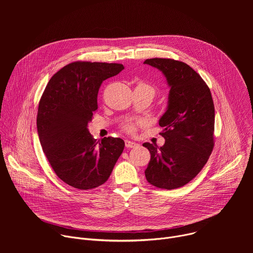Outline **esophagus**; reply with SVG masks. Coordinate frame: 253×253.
Masks as SVG:
<instances>
[{"label": "esophagus", "instance_id": "esophagus-1", "mask_svg": "<svg viewBox=\"0 0 253 253\" xmlns=\"http://www.w3.org/2000/svg\"><path fill=\"white\" fill-rule=\"evenodd\" d=\"M125 146L127 148H135L138 146V144L133 141H130V140H125Z\"/></svg>", "mask_w": 253, "mask_h": 253}]
</instances>
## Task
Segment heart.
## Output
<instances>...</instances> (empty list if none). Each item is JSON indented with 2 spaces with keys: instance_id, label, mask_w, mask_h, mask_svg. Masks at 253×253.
Wrapping results in <instances>:
<instances>
[{
  "instance_id": "1",
  "label": "heart",
  "mask_w": 253,
  "mask_h": 253,
  "mask_svg": "<svg viewBox=\"0 0 253 253\" xmlns=\"http://www.w3.org/2000/svg\"><path fill=\"white\" fill-rule=\"evenodd\" d=\"M137 87H139V88H146V89H149V90H151L152 92H153V94H154V89L150 86V85H148V84H146V83H139L138 85H137ZM138 123H140V121L139 120H128L124 125H123V129L125 130V131H127L128 133H134L135 132V130H136V125L138 124Z\"/></svg>"
}]
</instances>
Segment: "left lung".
<instances>
[{"label":"left lung","instance_id":"8db88e82","mask_svg":"<svg viewBox=\"0 0 253 253\" xmlns=\"http://www.w3.org/2000/svg\"><path fill=\"white\" fill-rule=\"evenodd\" d=\"M144 64L160 70L170 87L167 110L159 120L164 145L143 144L151 154L145 176L153 186L176 189L201 171L213 150L215 113L211 92L186 63L153 58Z\"/></svg>","mask_w":253,"mask_h":253}]
</instances>
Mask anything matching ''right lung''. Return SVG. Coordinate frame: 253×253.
<instances>
[{
	"label": "right lung",
	"instance_id": "obj_1",
	"mask_svg": "<svg viewBox=\"0 0 253 253\" xmlns=\"http://www.w3.org/2000/svg\"><path fill=\"white\" fill-rule=\"evenodd\" d=\"M123 69L117 63L73 62L54 74L44 90L37 115L40 143L56 175L72 187L88 190L104 184L124 150L121 138L96 141L88 130L102 82Z\"/></svg>",
	"mask_w": 253,
	"mask_h": 253
}]
</instances>
